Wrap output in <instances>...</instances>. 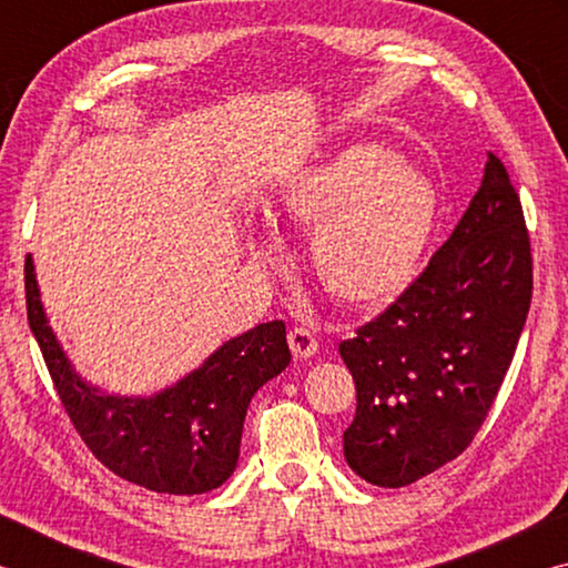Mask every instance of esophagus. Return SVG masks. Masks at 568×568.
<instances>
[{
  "mask_svg": "<svg viewBox=\"0 0 568 568\" xmlns=\"http://www.w3.org/2000/svg\"><path fill=\"white\" fill-rule=\"evenodd\" d=\"M287 343H291V351L297 361L313 358L315 351H318V338L307 328H293L287 333Z\"/></svg>",
  "mask_w": 568,
  "mask_h": 568,
  "instance_id": "1",
  "label": "esophagus"
}]
</instances>
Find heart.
I'll list each match as a JSON object with an SVG mask.
<instances>
[{
	"label": "heart",
	"instance_id": "heart-1",
	"mask_svg": "<svg viewBox=\"0 0 568 568\" xmlns=\"http://www.w3.org/2000/svg\"><path fill=\"white\" fill-rule=\"evenodd\" d=\"M271 217L313 235V271L325 293L351 307H381L416 277L438 223V192L390 150L351 145L287 178ZM245 237L261 261L283 257L267 223L250 225Z\"/></svg>",
	"mask_w": 568,
	"mask_h": 568
}]
</instances>
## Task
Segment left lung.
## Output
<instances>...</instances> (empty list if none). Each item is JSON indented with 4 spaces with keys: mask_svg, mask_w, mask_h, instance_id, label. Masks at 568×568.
<instances>
[{
    "mask_svg": "<svg viewBox=\"0 0 568 568\" xmlns=\"http://www.w3.org/2000/svg\"><path fill=\"white\" fill-rule=\"evenodd\" d=\"M531 287L521 200L488 155L478 192L423 275L341 343L358 398L343 434L355 474L400 488L464 454L511 365Z\"/></svg>",
    "mask_w": 568,
    "mask_h": 568,
    "instance_id": "obj_1",
    "label": "left lung"
}]
</instances>
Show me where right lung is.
<instances>
[{
  "label": "right lung",
  "mask_w": 568,
  "mask_h": 568,
  "mask_svg": "<svg viewBox=\"0 0 568 568\" xmlns=\"http://www.w3.org/2000/svg\"><path fill=\"white\" fill-rule=\"evenodd\" d=\"M27 321L77 434L112 474L148 491L207 494L233 476L250 400L291 363L285 323L230 338L203 365L152 396H120L77 373L47 318L27 255Z\"/></svg>",
  "instance_id": "add662e5"
}]
</instances>
